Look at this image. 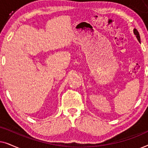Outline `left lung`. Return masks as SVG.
I'll use <instances>...</instances> for the list:
<instances>
[{
  "label": "left lung",
  "mask_w": 148,
  "mask_h": 148,
  "mask_svg": "<svg viewBox=\"0 0 148 148\" xmlns=\"http://www.w3.org/2000/svg\"><path fill=\"white\" fill-rule=\"evenodd\" d=\"M133 33H134L135 37L137 38V39L138 40V41L140 42V36H139V34L138 31H137L136 29H133Z\"/></svg>",
  "instance_id": "left-lung-1"
}]
</instances>
